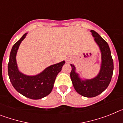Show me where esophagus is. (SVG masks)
<instances>
[{
	"label": "esophagus",
	"instance_id": "esophagus-1",
	"mask_svg": "<svg viewBox=\"0 0 123 123\" xmlns=\"http://www.w3.org/2000/svg\"><path fill=\"white\" fill-rule=\"evenodd\" d=\"M71 60L70 59V58H67V63H69L70 62H71Z\"/></svg>",
	"mask_w": 123,
	"mask_h": 123
}]
</instances>
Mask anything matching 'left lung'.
<instances>
[{"label":"left lung","instance_id":"left-lung-1","mask_svg":"<svg viewBox=\"0 0 123 123\" xmlns=\"http://www.w3.org/2000/svg\"><path fill=\"white\" fill-rule=\"evenodd\" d=\"M91 32L101 52L102 62L98 74L92 79L82 80L76 72L74 66L71 64L70 77L74 88L78 94L86 97H94L104 92L108 87L113 72V60L108 43L95 31Z\"/></svg>","mask_w":123,"mask_h":123}]
</instances>
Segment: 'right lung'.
Returning a JSON list of instances; mask_svg holds the SVG:
<instances>
[{"label":"right lung","instance_id":"right-lung-1","mask_svg":"<svg viewBox=\"0 0 123 123\" xmlns=\"http://www.w3.org/2000/svg\"><path fill=\"white\" fill-rule=\"evenodd\" d=\"M25 33L13 46L8 64V74L10 82L19 93L34 100L41 99L52 92L56 76L62 70L65 61L52 65L35 76H28L19 71L16 56L21 42L26 37Z\"/></svg>","mask_w":123,"mask_h":123}]
</instances>
